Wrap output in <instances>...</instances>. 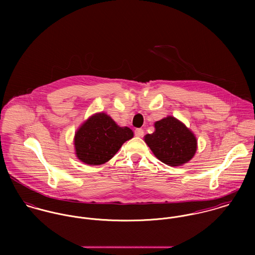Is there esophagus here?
Returning a JSON list of instances; mask_svg holds the SVG:
<instances>
[{
    "label": "esophagus",
    "mask_w": 255,
    "mask_h": 255,
    "mask_svg": "<svg viewBox=\"0 0 255 255\" xmlns=\"http://www.w3.org/2000/svg\"><path fill=\"white\" fill-rule=\"evenodd\" d=\"M143 134H144V131H143L142 128H137V129H135V135H136L137 137H142Z\"/></svg>",
    "instance_id": "obj_1"
}]
</instances>
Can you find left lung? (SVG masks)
<instances>
[{"label":"left lung","mask_w":255,"mask_h":255,"mask_svg":"<svg viewBox=\"0 0 255 255\" xmlns=\"http://www.w3.org/2000/svg\"><path fill=\"white\" fill-rule=\"evenodd\" d=\"M154 128L155 131L146 134L144 141L157 159L168 166L178 167L193 158L197 139L180 120L168 116L155 122Z\"/></svg>","instance_id":"left-lung-1"}]
</instances>
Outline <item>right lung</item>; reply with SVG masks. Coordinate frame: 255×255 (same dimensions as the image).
Wrapping results in <instances>:
<instances>
[{"mask_svg":"<svg viewBox=\"0 0 255 255\" xmlns=\"http://www.w3.org/2000/svg\"><path fill=\"white\" fill-rule=\"evenodd\" d=\"M132 137L133 131L129 128L118 126L106 113H96L84 121L75 131V155L86 165H102Z\"/></svg>","mask_w":255,"mask_h":255,"instance_id":"add662e5","label":"right lung"}]
</instances>
